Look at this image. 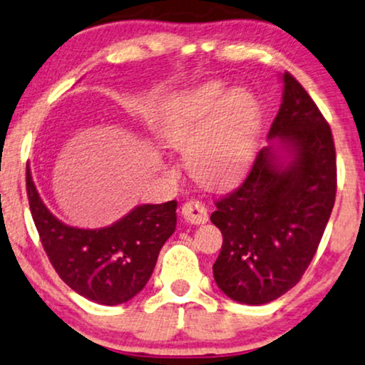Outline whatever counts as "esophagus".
I'll list each match as a JSON object with an SVG mask.
<instances>
[{
	"label": "esophagus",
	"instance_id": "obj_1",
	"mask_svg": "<svg viewBox=\"0 0 365 365\" xmlns=\"http://www.w3.org/2000/svg\"><path fill=\"white\" fill-rule=\"evenodd\" d=\"M182 215L185 217L187 222L190 224H204L209 219V214H207V207L198 200H187L182 207Z\"/></svg>",
	"mask_w": 365,
	"mask_h": 365
}]
</instances>
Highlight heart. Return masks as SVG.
I'll list each match as a JSON object with an SVG mask.
<instances>
[{
  "label": "heart",
  "mask_w": 365,
  "mask_h": 365,
  "mask_svg": "<svg viewBox=\"0 0 365 365\" xmlns=\"http://www.w3.org/2000/svg\"><path fill=\"white\" fill-rule=\"evenodd\" d=\"M261 108L244 87L220 81L182 92L172 101L160 126L170 148L185 150L193 177L207 185H227L246 172L256 155Z\"/></svg>",
  "instance_id": "obj_1"
}]
</instances>
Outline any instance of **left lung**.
<instances>
[{
  "instance_id": "left-lung-1",
  "label": "left lung",
  "mask_w": 365,
  "mask_h": 365,
  "mask_svg": "<svg viewBox=\"0 0 365 365\" xmlns=\"http://www.w3.org/2000/svg\"><path fill=\"white\" fill-rule=\"evenodd\" d=\"M271 124V143L246 180L215 202L210 220L222 232L212 266L230 299L264 305L302 279L335 204L336 160L329 123L292 73Z\"/></svg>"
}]
</instances>
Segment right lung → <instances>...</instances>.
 I'll use <instances>...</instances> for the list:
<instances>
[{
  "mask_svg": "<svg viewBox=\"0 0 365 365\" xmlns=\"http://www.w3.org/2000/svg\"><path fill=\"white\" fill-rule=\"evenodd\" d=\"M26 192L41 246L55 271L73 292L99 305L126 303L145 288L160 249L177 225V202L170 200L138 205L108 227H72L41 200L30 167Z\"/></svg>",
  "mask_w": 365,
  "mask_h": 365,
  "instance_id": "add662e5",
  "label": "right lung"
}]
</instances>
